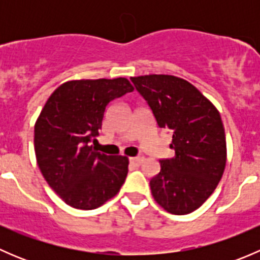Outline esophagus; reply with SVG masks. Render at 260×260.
Here are the masks:
<instances>
[{
	"mask_svg": "<svg viewBox=\"0 0 260 260\" xmlns=\"http://www.w3.org/2000/svg\"><path fill=\"white\" fill-rule=\"evenodd\" d=\"M142 161H143V157H141V156L131 157V158H129V162L132 165H135V166H140V165L142 164Z\"/></svg>",
	"mask_w": 260,
	"mask_h": 260,
	"instance_id": "obj_1",
	"label": "esophagus"
}]
</instances>
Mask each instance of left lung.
Masks as SVG:
<instances>
[{"mask_svg": "<svg viewBox=\"0 0 260 260\" xmlns=\"http://www.w3.org/2000/svg\"><path fill=\"white\" fill-rule=\"evenodd\" d=\"M157 125L172 133V158L149 181L152 196L175 215L190 214L214 192L226 164L224 125L214 104L192 84L174 75L131 78Z\"/></svg>", "mask_w": 260, "mask_h": 260, "instance_id": "obj_1", "label": "left lung"}]
</instances>
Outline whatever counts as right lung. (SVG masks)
<instances>
[{"mask_svg": "<svg viewBox=\"0 0 260 260\" xmlns=\"http://www.w3.org/2000/svg\"><path fill=\"white\" fill-rule=\"evenodd\" d=\"M133 91L125 78L72 80L60 85L35 123V154L50 187L72 208L93 210L118 193L128 158L95 151L104 112Z\"/></svg>", "mask_w": 260, "mask_h": 260, "instance_id": "add662e5", "label": "right lung"}]
</instances>
